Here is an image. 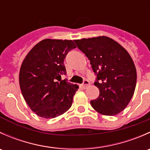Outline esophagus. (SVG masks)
Here are the masks:
<instances>
[{
    "label": "esophagus",
    "instance_id": "esophagus-1",
    "mask_svg": "<svg viewBox=\"0 0 150 150\" xmlns=\"http://www.w3.org/2000/svg\"><path fill=\"white\" fill-rule=\"evenodd\" d=\"M89 84H90L89 81H87V80H85V81H83V84H82L83 88H86L87 87Z\"/></svg>",
    "mask_w": 150,
    "mask_h": 150
}]
</instances>
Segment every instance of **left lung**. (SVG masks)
<instances>
[{"label": "left lung", "instance_id": "1", "mask_svg": "<svg viewBox=\"0 0 150 150\" xmlns=\"http://www.w3.org/2000/svg\"><path fill=\"white\" fill-rule=\"evenodd\" d=\"M78 48L90 60L96 76L99 96L92 107L104 115H115L131 101L137 84V70L128 51L106 36L75 40Z\"/></svg>", "mask_w": 150, "mask_h": 150}]
</instances>
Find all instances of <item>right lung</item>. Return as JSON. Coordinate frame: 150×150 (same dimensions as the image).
Here are the masks:
<instances>
[{"label":"right lung","instance_id":"right-lung-1","mask_svg":"<svg viewBox=\"0 0 150 150\" xmlns=\"http://www.w3.org/2000/svg\"><path fill=\"white\" fill-rule=\"evenodd\" d=\"M76 48L72 40L45 39L33 47L22 62L19 85L24 99L37 115L54 118L72 106L77 85L62 80L64 60Z\"/></svg>","mask_w":150,"mask_h":150}]
</instances>
